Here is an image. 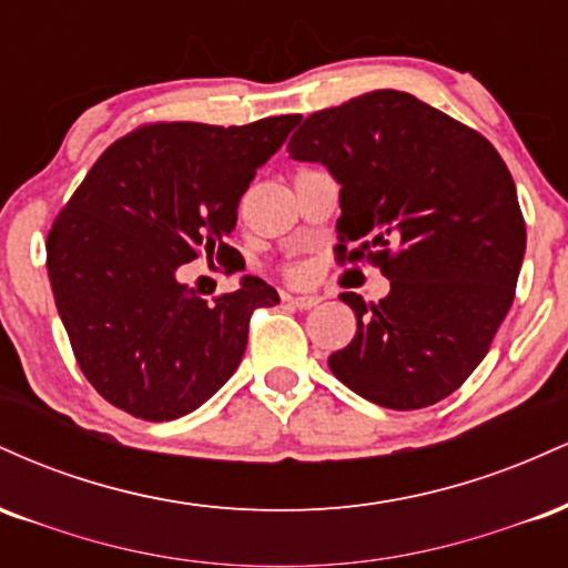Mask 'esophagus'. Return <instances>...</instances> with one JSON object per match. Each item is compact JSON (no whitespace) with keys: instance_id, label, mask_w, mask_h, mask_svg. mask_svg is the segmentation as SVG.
Segmentation results:
<instances>
[{"instance_id":"obj_1","label":"esophagus","mask_w":568,"mask_h":568,"mask_svg":"<svg viewBox=\"0 0 568 568\" xmlns=\"http://www.w3.org/2000/svg\"><path fill=\"white\" fill-rule=\"evenodd\" d=\"M285 302H288L291 306H296V310H312V306L321 304V296H312V293H302V296H283Z\"/></svg>"}]
</instances>
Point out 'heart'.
<instances>
[{
    "label": "heart",
    "mask_w": 568,
    "mask_h": 568,
    "mask_svg": "<svg viewBox=\"0 0 568 568\" xmlns=\"http://www.w3.org/2000/svg\"><path fill=\"white\" fill-rule=\"evenodd\" d=\"M285 272H288V277H302V270H298V266H288Z\"/></svg>",
    "instance_id": "obj_1"
}]
</instances>
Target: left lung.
<instances>
[{"mask_svg":"<svg viewBox=\"0 0 568 568\" xmlns=\"http://www.w3.org/2000/svg\"><path fill=\"white\" fill-rule=\"evenodd\" d=\"M288 152L342 184L338 262L366 258L389 280L379 304L338 296L357 334L328 357L334 376L395 410L448 397L486 357L524 262L505 160L478 130L400 90L310 114Z\"/></svg>","mask_w":568,"mask_h":568,"instance_id":"left-lung-1","label":"left lung"}]
</instances>
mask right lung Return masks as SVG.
Listing matches in <instances>:
<instances>
[{"label": "right lung", "instance_id": "1", "mask_svg": "<svg viewBox=\"0 0 568 568\" xmlns=\"http://www.w3.org/2000/svg\"><path fill=\"white\" fill-rule=\"evenodd\" d=\"M298 114L251 125L152 122L122 135L84 175L48 234V275L82 374L135 419L171 422L234 374L258 306L277 291L245 275L200 298L175 272L226 262L237 205Z\"/></svg>", "mask_w": 568, "mask_h": 568}]
</instances>
